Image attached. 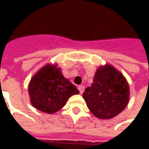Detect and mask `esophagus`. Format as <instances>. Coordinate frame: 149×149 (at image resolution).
Here are the masks:
<instances>
[{"instance_id":"obj_1","label":"esophagus","mask_w":149,"mask_h":149,"mask_svg":"<svg viewBox=\"0 0 149 149\" xmlns=\"http://www.w3.org/2000/svg\"><path fill=\"white\" fill-rule=\"evenodd\" d=\"M84 89H85V87H84V86H83V85H79V86H78V90L79 91V93H83L84 92Z\"/></svg>"}]
</instances>
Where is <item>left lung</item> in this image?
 <instances>
[{"mask_svg":"<svg viewBox=\"0 0 149 149\" xmlns=\"http://www.w3.org/2000/svg\"><path fill=\"white\" fill-rule=\"evenodd\" d=\"M91 113L100 119H110L126 107L129 86L119 71L110 65L100 67L93 84L83 94Z\"/></svg>","mask_w":149,"mask_h":149,"instance_id":"1","label":"left lung"}]
</instances>
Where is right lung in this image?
<instances>
[{
  "instance_id": "obj_1",
  "label": "right lung",
  "mask_w": 149,
  "mask_h": 149,
  "mask_svg": "<svg viewBox=\"0 0 149 149\" xmlns=\"http://www.w3.org/2000/svg\"><path fill=\"white\" fill-rule=\"evenodd\" d=\"M29 92L31 104L48 113L59 111L71 96L79 93L77 87L63 77L60 68L50 65L44 66L32 77Z\"/></svg>"
}]
</instances>
